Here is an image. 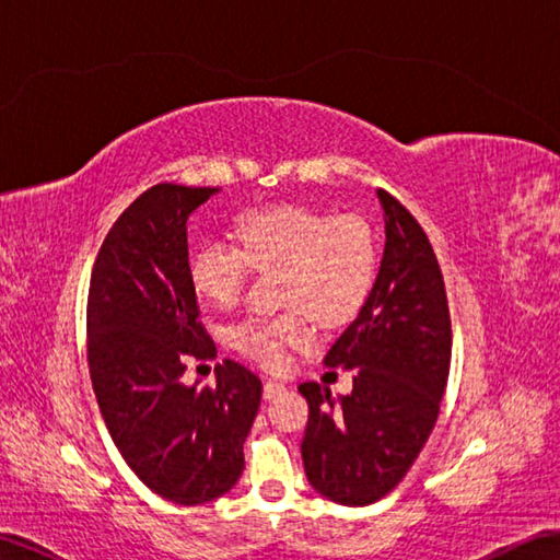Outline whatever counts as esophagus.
<instances>
[{
  "instance_id": "esophagus-1",
  "label": "esophagus",
  "mask_w": 560,
  "mask_h": 560,
  "mask_svg": "<svg viewBox=\"0 0 560 560\" xmlns=\"http://www.w3.org/2000/svg\"><path fill=\"white\" fill-rule=\"evenodd\" d=\"M283 389H287V385H283V383H279V380H267V383H265V397L267 399H271V397H277V395H281V392Z\"/></svg>"
}]
</instances>
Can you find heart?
Segmentation results:
<instances>
[{"label": "heart", "instance_id": "1", "mask_svg": "<svg viewBox=\"0 0 560 560\" xmlns=\"http://www.w3.org/2000/svg\"><path fill=\"white\" fill-rule=\"evenodd\" d=\"M237 245L207 241L189 259V283L201 301L231 307L253 269H279V317L245 319L231 331L235 349L277 365L283 349L307 339V325H343L361 311L375 279V241L355 217H329L299 205L249 209L235 219Z\"/></svg>", "mask_w": 560, "mask_h": 560}]
</instances>
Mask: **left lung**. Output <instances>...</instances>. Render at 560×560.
<instances>
[{"label":"left lung","mask_w":560,"mask_h":560,"mask_svg":"<svg viewBox=\"0 0 560 560\" xmlns=\"http://www.w3.org/2000/svg\"><path fill=\"white\" fill-rule=\"evenodd\" d=\"M385 221L383 259L353 323L325 365L353 371V389L303 383L307 425L301 443L315 493L339 505H371L409 471L431 435L447 385L452 329L443 273L423 229L377 189Z\"/></svg>","instance_id":"8db88e82"}]
</instances>
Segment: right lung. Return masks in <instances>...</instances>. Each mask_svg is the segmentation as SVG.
Listing matches in <instances>:
<instances>
[{
    "mask_svg": "<svg viewBox=\"0 0 560 560\" xmlns=\"http://www.w3.org/2000/svg\"><path fill=\"white\" fill-rule=\"evenodd\" d=\"M219 192L147 189L105 237L89 289V368L103 421L129 469L187 508L241 479L261 399V380L233 361L217 365L213 385L183 383L187 355H217L189 283L187 219Z\"/></svg>",
    "mask_w": 560,
    "mask_h": 560,
    "instance_id": "1",
    "label": "right lung"
}]
</instances>
